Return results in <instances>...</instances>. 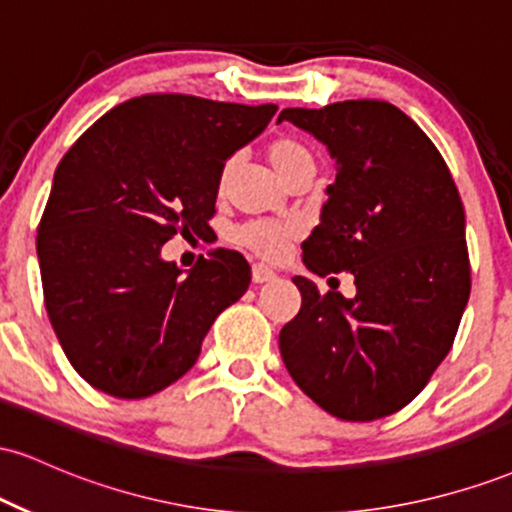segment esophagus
<instances>
[{
	"label": "esophagus",
	"mask_w": 512,
	"mask_h": 512,
	"mask_svg": "<svg viewBox=\"0 0 512 512\" xmlns=\"http://www.w3.org/2000/svg\"><path fill=\"white\" fill-rule=\"evenodd\" d=\"M272 279H276V272L272 267H267V264H252V281H255V284H267V281H272Z\"/></svg>",
	"instance_id": "obj_1"
}]
</instances>
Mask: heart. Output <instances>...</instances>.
Returning a JSON list of instances; mask_svg holds the SVG:
<instances>
[{
    "mask_svg": "<svg viewBox=\"0 0 512 512\" xmlns=\"http://www.w3.org/2000/svg\"><path fill=\"white\" fill-rule=\"evenodd\" d=\"M267 158L276 173L286 178L293 168L301 166L303 161H310L313 154L296 139L281 137L267 146ZM228 175H231V163H226V168L221 170V187L226 185ZM298 236H301V226L296 221H252L233 233L236 243L245 245V248L257 252V255L267 257V260H279Z\"/></svg>",
    "mask_w": 512,
    "mask_h": 512,
    "instance_id": "b5f03b06",
    "label": "heart"
}]
</instances>
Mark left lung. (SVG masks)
Masks as SVG:
<instances>
[{"instance_id": "8db88e82", "label": "left lung", "mask_w": 512, "mask_h": 512, "mask_svg": "<svg viewBox=\"0 0 512 512\" xmlns=\"http://www.w3.org/2000/svg\"><path fill=\"white\" fill-rule=\"evenodd\" d=\"M327 146L337 180L303 243L313 274L349 272L356 296L293 276L301 310L279 334L286 370L344 421L399 411L448 356L472 276L460 192L424 129L392 103L286 108Z\"/></svg>"}]
</instances>
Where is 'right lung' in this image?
<instances>
[{
	"label": "right lung",
	"mask_w": 512,
	"mask_h": 512,
	"mask_svg": "<svg viewBox=\"0 0 512 512\" xmlns=\"http://www.w3.org/2000/svg\"><path fill=\"white\" fill-rule=\"evenodd\" d=\"M276 105L149 93L105 113L55 170L38 226L45 308L64 354L96 390L142 399L197 363L221 310L250 286L236 250L190 272L161 257L209 228L226 161Z\"/></svg>",
	"instance_id": "add662e5"
}]
</instances>
